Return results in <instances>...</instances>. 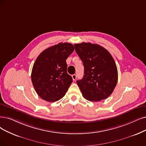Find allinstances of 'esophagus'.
I'll return each mask as SVG.
<instances>
[{
	"mask_svg": "<svg viewBox=\"0 0 146 146\" xmlns=\"http://www.w3.org/2000/svg\"><path fill=\"white\" fill-rule=\"evenodd\" d=\"M72 79H73V80H77V75H75V74H74V75H72Z\"/></svg>",
	"mask_w": 146,
	"mask_h": 146,
	"instance_id": "34e87169",
	"label": "esophagus"
}]
</instances>
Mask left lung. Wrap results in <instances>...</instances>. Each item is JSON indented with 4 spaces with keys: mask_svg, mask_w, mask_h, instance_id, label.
<instances>
[{
    "mask_svg": "<svg viewBox=\"0 0 146 146\" xmlns=\"http://www.w3.org/2000/svg\"><path fill=\"white\" fill-rule=\"evenodd\" d=\"M74 46L84 68L83 78L77 81L83 96L95 102L107 98L118 80L117 69L112 56L98 44L82 42Z\"/></svg>",
    "mask_w": 146,
    "mask_h": 146,
    "instance_id": "left-lung-1",
    "label": "left lung"
}]
</instances>
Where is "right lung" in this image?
<instances>
[{
	"label": "right lung",
	"mask_w": 146,
	"mask_h": 146,
	"mask_svg": "<svg viewBox=\"0 0 146 146\" xmlns=\"http://www.w3.org/2000/svg\"><path fill=\"white\" fill-rule=\"evenodd\" d=\"M72 44L59 43L44 50L33 66L31 80L37 94L48 102L62 98L72 83L66 60L74 50Z\"/></svg>",
	"instance_id": "obj_1"
}]
</instances>
